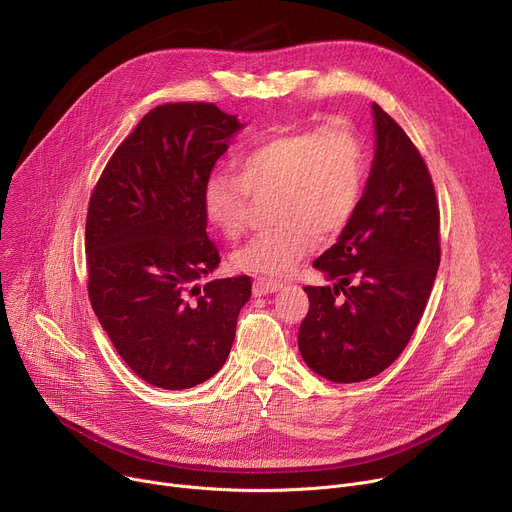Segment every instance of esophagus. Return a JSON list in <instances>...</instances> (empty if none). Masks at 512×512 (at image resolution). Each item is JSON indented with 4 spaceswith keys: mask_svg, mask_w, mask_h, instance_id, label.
<instances>
[{
    "mask_svg": "<svg viewBox=\"0 0 512 512\" xmlns=\"http://www.w3.org/2000/svg\"><path fill=\"white\" fill-rule=\"evenodd\" d=\"M284 284L280 280H269V278H257L253 284V294L261 296V294H271V292H278Z\"/></svg>",
    "mask_w": 512,
    "mask_h": 512,
    "instance_id": "1",
    "label": "esophagus"
}]
</instances>
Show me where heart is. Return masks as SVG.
<instances>
[{
    "mask_svg": "<svg viewBox=\"0 0 512 512\" xmlns=\"http://www.w3.org/2000/svg\"><path fill=\"white\" fill-rule=\"evenodd\" d=\"M364 156L354 129L333 121L317 129L280 133L236 162L234 175H212L203 185V212L226 238L247 228L249 195L276 193L271 220L232 253L247 274L282 278L321 236L344 230L362 197Z\"/></svg>",
    "mask_w": 512,
    "mask_h": 512,
    "instance_id": "b5f03b06",
    "label": "heart"
}]
</instances>
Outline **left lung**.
Here are the masks:
<instances>
[{
  "mask_svg": "<svg viewBox=\"0 0 512 512\" xmlns=\"http://www.w3.org/2000/svg\"><path fill=\"white\" fill-rule=\"evenodd\" d=\"M377 148L356 214L313 265L333 286H304V362L333 383L391 366L414 335L440 263V212L428 166L401 125L372 105Z\"/></svg>",
  "mask_w": 512,
  "mask_h": 512,
  "instance_id": "8db88e82",
  "label": "left lung"
}]
</instances>
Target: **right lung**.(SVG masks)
<instances>
[{
	"label": "right lung",
	"instance_id": "1",
	"mask_svg": "<svg viewBox=\"0 0 512 512\" xmlns=\"http://www.w3.org/2000/svg\"><path fill=\"white\" fill-rule=\"evenodd\" d=\"M241 127L214 102H166L121 142L90 195L92 309L125 364L160 389L214 377L251 298L249 276L197 286L220 263L203 185Z\"/></svg>",
	"mask_w": 512,
	"mask_h": 512
}]
</instances>
